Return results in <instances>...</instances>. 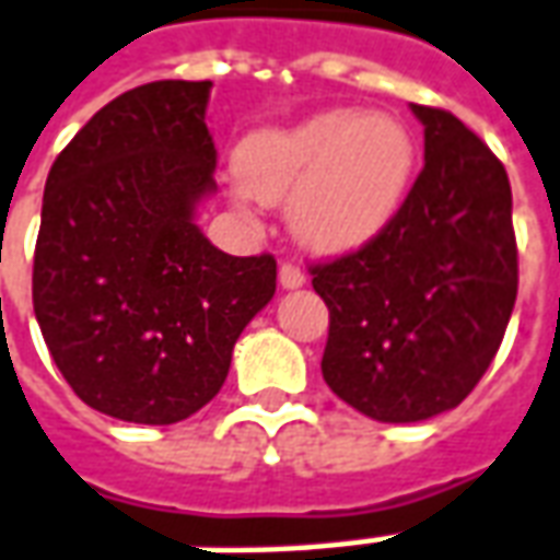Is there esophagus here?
Masks as SVG:
<instances>
[{
	"instance_id": "obj_1",
	"label": "esophagus",
	"mask_w": 560,
	"mask_h": 560,
	"mask_svg": "<svg viewBox=\"0 0 560 560\" xmlns=\"http://www.w3.org/2000/svg\"><path fill=\"white\" fill-rule=\"evenodd\" d=\"M279 284L284 291H293V288H303V284H306V276H303V269L293 267V264H281Z\"/></svg>"
}]
</instances>
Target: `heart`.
Listing matches in <instances>:
<instances>
[{"instance_id":"b5f03b06","label":"heart","mask_w":560,"mask_h":560,"mask_svg":"<svg viewBox=\"0 0 560 560\" xmlns=\"http://www.w3.org/2000/svg\"><path fill=\"white\" fill-rule=\"evenodd\" d=\"M416 160V139L400 117L327 108L242 139L236 175L242 199L291 202V233L306 252L342 257L388 233L409 197Z\"/></svg>"}]
</instances>
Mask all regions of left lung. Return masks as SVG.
Instances as JSON below:
<instances>
[{
  "label": "left lung",
  "mask_w": 560,
  "mask_h": 560,
  "mask_svg": "<svg viewBox=\"0 0 560 560\" xmlns=\"http://www.w3.org/2000/svg\"><path fill=\"white\" fill-rule=\"evenodd\" d=\"M412 115L424 170L397 221L361 252L312 267L330 308L324 382L388 424L428 421L476 388L518 293L503 163L452 112L412 105Z\"/></svg>",
  "instance_id": "1"
}]
</instances>
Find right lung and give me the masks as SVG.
<instances>
[{"label": "right lung", "mask_w": 560, "mask_h": 560, "mask_svg": "<svg viewBox=\"0 0 560 560\" xmlns=\"http://www.w3.org/2000/svg\"><path fill=\"white\" fill-rule=\"evenodd\" d=\"M212 81H154L100 108L48 172L33 308L81 400L132 424H175L224 385L276 257H233L197 226L214 194Z\"/></svg>", "instance_id": "1"}]
</instances>
